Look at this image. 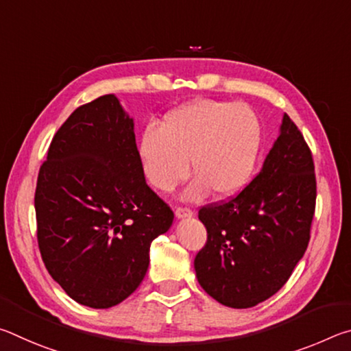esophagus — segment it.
I'll list each match as a JSON object with an SVG mask.
<instances>
[{
  "label": "esophagus",
  "instance_id": "1",
  "mask_svg": "<svg viewBox=\"0 0 351 351\" xmlns=\"http://www.w3.org/2000/svg\"><path fill=\"white\" fill-rule=\"evenodd\" d=\"M175 215L178 218H190L193 215V212H192V209H189V207H176Z\"/></svg>",
  "mask_w": 351,
  "mask_h": 351
}]
</instances>
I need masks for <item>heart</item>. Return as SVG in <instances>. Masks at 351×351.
<instances>
[{"label":"heart","mask_w":351,"mask_h":351,"mask_svg":"<svg viewBox=\"0 0 351 351\" xmlns=\"http://www.w3.org/2000/svg\"><path fill=\"white\" fill-rule=\"evenodd\" d=\"M263 130L251 106L224 100H197L170 111L161 128L148 127L139 158L147 181L162 193L175 190L192 171L186 197L228 198L239 193L257 167Z\"/></svg>","instance_id":"heart-1"}]
</instances>
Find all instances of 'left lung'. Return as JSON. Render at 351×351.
Returning <instances> with one entry per match:
<instances>
[{"instance_id": "obj_1", "label": "left lung", "mask_w": 351, "mask_h": 351, "mask_svg": "<svg viewBox=\"0 0 351 351\" xmlns=\"http://www.w3.org/2000/svg\"><path fill=\"white\" fill-rule=\"evenodd\" d=\"M314 210L313 154L285 114L257 176L235 197L199 209L207 230L206 245L195 257L199 285L230 308H251L269 299L304 257Z\"/></svg>"}]
</instances>
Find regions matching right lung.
<instances>
[{"instance_id":"obj_1","label":"right lung","mask_w":351,"mask_h":351,"mask_svg":"<svg viewBox=\"0 0 351 351\" xmlns=\"http://www.w3.org/2000/svg\"><path fill=\"white\" fill-rule=\"evenodd\" d=\"M35 215L41 258L71 299L110 308L144 280L152 241L175 215L145 182L133 119L114 94L79 106L54 134Z\"/></svg>"}]
</instances>
